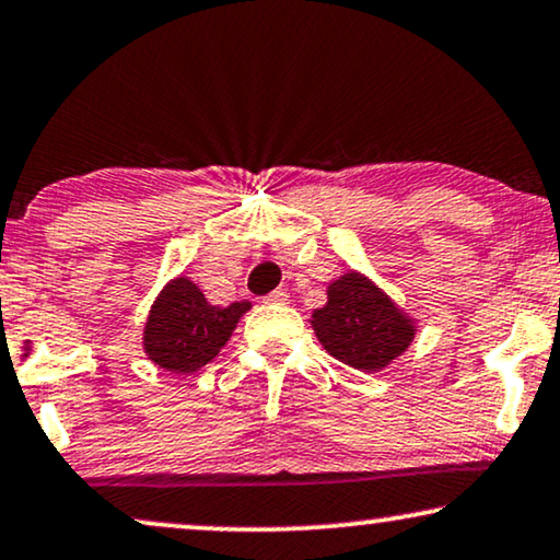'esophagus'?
<instances>
[{
  "mask_svg": "<svg viewBox=\"0 0 560 560\" xmlns=\"http://www.w3.org/2000/svg\"><path fill=\"white\" fill-rule=\"evenodd\" d=\"M287 300H289V294L284 292V289H276V292L266 296L268 304H287Z\"/></svg>",
  "mask_w": 560,
  "mask_h": 560,
  "instance_id": "obj_1",
  "label": "esophagus"
}]
</instances>
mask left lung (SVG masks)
Returning <instances> with one entry per match:
<instances>
[{
  "instance_id": "1",
  "label": "left lung",
  "mask_w": 560,
  "mask_h": 560,
  "mask_svg": "<svg viewBox=\"0 0 560 560\" xmlns=\"http://www.w3.org/2000/svg\"><path fill=\"white\" fill-rule=\"evenodd\" d=\"M317 340L358 371H382L415 340V319L363 273H342L327 287V304L312 312Z\"/></svg>"
}]
</instances>
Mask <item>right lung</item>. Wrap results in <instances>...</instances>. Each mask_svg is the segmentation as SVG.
<instances>
[{
	"mask_svg": "<svg viewBox=\"0 0 560 560\" xmlns=\"http://www.w3.org/2000/svg\"><path fill=\"white\" fill-rule=\"evenodd\" d=\"M250 302L218 307L186 276L171 279L155 296L143 330V350L159 369L191 374L220 353Z\"/></svg>",
	"mask_w": 560,
	"mask_h": 560,
	"instance_id": "1",
	"label": "right lung"
}]
</instances>
